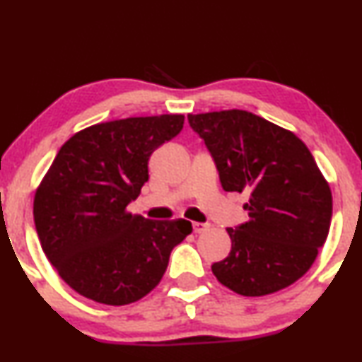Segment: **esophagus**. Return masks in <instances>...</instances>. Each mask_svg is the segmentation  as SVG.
<instances>
[{
	"label": "esophagus",
	"mask_w": 362,
	"mask_h": 362,
	"mask_svg": "<svg viewBox=\"0 0 362 362\" xmlns=\"http://www.w3.org/2000/svg\"><path fill=\"white\" fill-rule=\"evenodd\" d=\"M192 229H194L195 234H202L209 229V224H206V223H192Z\"/></svg>",
	"instance_id": "1"
}]
</instances>
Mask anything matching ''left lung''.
Segmentation results:
<instances>
[{"mask_svg":"<svg viewBox=\"0 0 362 362\" xmlns=\"http://www.w3.org/2000/svg\"><path fill=\"white\" fill-rule=\"evenodd\" d=\"M226 192H247L250 221L228 228L230 252L212 264L245 297L286 288L310 269L327 239L332 194L310 150L288 129L241 110L189 115Z\"/></svg>","mask_w":362,"mask_h":362,"instance_id":"8db88e82","label":"left lung"}]
</instances>
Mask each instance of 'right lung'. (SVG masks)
Masks as SVG:
<instances>
[{
	"label": "right lung",
	"mask_w": 362,
	"mask_h": 362,
	"mask_svg": "<svg viewBox=\"0 0 362 362\" xmlns=\"http://www.w3.org/2000/svg\"><path fill=\"white\" fill-rule=\"evenodd\" d=\"M182 128V115L107 121L57 153L35 192V228L57 273L82 297L104 305L143 298L192 233L185 219L150 221L126 209L148 180L151 153Z\"/></svg>",
	"instance_id": "1"
}]
</instances>
